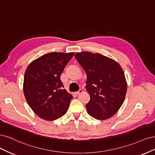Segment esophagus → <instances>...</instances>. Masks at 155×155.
Here are the masks:
<instances>
[{
    "label": "esophagus",
    "mask_w": 155,
    "mask_h": 155,
    "mask_svg": "<svg viewBox=\"0 0 155 155\" xmlns=\"http://www.w3.org/2000/svg\"><path fill=\"white\" fill-rule=\"evenodd\" d=\"M83 92V90L82 89H79L78 90V91H77V92H76V94H80L81 93H82Z\"/></svg>",
    "instance_id": "obj_1"
}]
</instances>
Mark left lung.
Listing matches in <instances>:
<instances>
[{"label":"left lung","mask_w":155,"mask_h":155,"mask_svg":"<svg viewBox=\"0 0 155 155\" xmlns=\"http://www.w3.org/2000/svg\"><path fill=\"white\" fill-rule=\"evenodd\" d=\"M76 59L87 74L86 88L90 95L86 104L93 118H111L120 108L126 97L127 82L122 68L114 60L99 53L83 51Z\"/></svg>","instance_id":"1"}]
</instances>
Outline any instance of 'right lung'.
<instances>
[{"mask_svg":"<svg viewBox=\"0 0 155 155\" xmlns=\"http://www.w3.org/2000/svg\"><path fill=\"white\" fill-rule=\"evenodd\" d=\"M74 53H49L29 64L24 74L25 98L32 110L46 120L66 113L73 96L64 89L61 75Z\"/></svg>","mask_w":155,"mask_h":155,"instance_id":"right-lung-1","label":"right lung"}]
</instances>
